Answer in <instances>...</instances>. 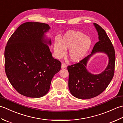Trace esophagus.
<instances>
[{
	"instance_id": "1",
	"label": "esophagus",
	"mask_w": 123,
	"mask_h": 123,
	"mask_svg": "<svg viewBox=\"0 0 123 123\" xmlns=\"http://www.w3.org/2000/svg\"><path fill=\"white\" fill-rule=\"evenodd\" d=\"M67 68V65L66 64H64V63H62V64H61V68L62 69H64V68Z\"/></svg>"
}]
</instances>
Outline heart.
<instances>
[{
    "instance_id": "1",
    "label": "heart",
    "mask_w": 123,
    "mask_h": 123,
    "mask_svg": "<svg viewBox=\"0 0 123 123\" xmlns=\"http://www.w3.org/2000/svg\"><path fill=\"white\" fill-rule=\"evenodd\" d=\"M91 41L85 34L78 31H68L61 40L55 39L54 43V56L61 59L69 49L68 56L73 62H79L84 58L91 47Z\"/></svg>"
}]
</instances>
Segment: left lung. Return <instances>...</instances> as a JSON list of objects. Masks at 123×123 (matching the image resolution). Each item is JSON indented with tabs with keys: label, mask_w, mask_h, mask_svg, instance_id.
Wrapping results in <instances>:
<instances>
[{
	"label": "left lung",
	"mask_w": 123,
	"mask_h": 123,
	"mask_svg": "<svg viewBox=\"0 0 123 123\" xmlns=\"http://www.w3.org/2000/svg\"><path fill=\"white\" fill-rule=\"evenodd\" d=\"M93 24L98 33L99 41L90 55L79 63L68 67L69 90L72 96L81 99H90L100 95L108 87L114 74L115 53L113 44L105 30L97 24ZM98 53L106 54L109 63L103 72L94 75L87 70V64L91 57Z\"/></svg>",
	"instance_id": "left-lung-1"
}]
</instances>
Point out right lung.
<instances>
[{
	"label": "right lung",
	"instance_id": "add662e5",
	"mask_svg": "<svg viewBox=\"0 0 123 123\" xmlns=\"http://www.w3.org/2000/svg\"><path fill=\"white\" fill-rule=\"evenodd\" d=\"M48 24L27 22L10 36L5 50V72L17 92L31 98H40L48 92L52 78L61 63L52 56L46 33Z\"/></svg>",
	"mask_w": 123,
	"mask_h": 123
}]
</instances>
